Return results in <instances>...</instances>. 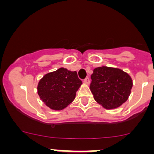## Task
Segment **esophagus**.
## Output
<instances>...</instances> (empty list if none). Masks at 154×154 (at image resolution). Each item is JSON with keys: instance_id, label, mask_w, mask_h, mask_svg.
I'll return each instance as SVG.
<instances>
[{"instance_id": "34e87169", "label": "esophagus", "mask_w": 154, "mask_h": 154, "mask_svg": "<svg viewBox=\"0 0 154 154\" xmlns=\"http://www.w3.org/2000/svg\"><path fill=\"white\" fill-rule=\"evenodd\" d=\"M83 82H84V83H85V84L89 85L90 84V79H89V77H86V78L84 79V81H83Z\"/></svg>"}]
</instances>
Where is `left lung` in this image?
Listing matches in <instances>:
<instances>
[{
	"mask_svg": "<svg viewBox=\"0 0 154 154\" xmlns=\"http://www.w3.org/2000/svg\"><path fill=\"white\" fill-rule=\"evenodd\" d=\"M90 89L98 103L106 109L119 107L128 99L132 88L131 77L118 68L97 67L91 75Z\"/></svg>",
	"mask_w": 154,
	"mask_h": 154,
	"instance_id": "obj_1",
	"label": "left lung"
}]
</instances>
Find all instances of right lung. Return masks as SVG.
Listing matches in <instances>:
<instances>
[{
    "mask_svg": "<svg viewBox=\"0 0 154 154\" xmlns=\"http://www.w3.org/2000/svg\"><path fill=\"white\" fill-rule=\"evenodd\" d=\"M82 84L77 72L61 67L43 76L38 82V93L50 109L62 110L73 101Z\"/></svg>",
    "mask_w": 154,
    "mask_h": 154,
    "instance_id": "obj_1",
    "label": "right lung"
}]
</instances>
